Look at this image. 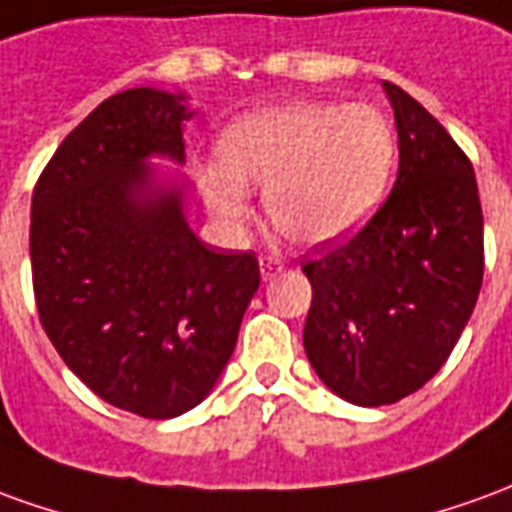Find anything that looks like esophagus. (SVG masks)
Returning <instances> with one entry per match:
<instances>
[{"mask_svg":"<svg viewBox=\"0 0 512 512\" xmlns=\"http://www.w3.org/2000/svg\"><path fill=\"white\" fill-rule=\"evenodd\" d=\"M284 270V262L281 259H275V256H262L259 259V273H262L264 281H270L273 275H278Z\"/></svg>","mask_w":512,"mask_h":512,"instance_id":"obj_1","label":"esophagus"}]
</instances>
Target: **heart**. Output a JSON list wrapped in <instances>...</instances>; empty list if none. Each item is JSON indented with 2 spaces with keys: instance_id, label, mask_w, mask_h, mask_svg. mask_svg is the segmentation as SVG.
I'll return each instance as SVG.
<instances>
[{
  "instance_id": "heart-1",
  "label": "heart",
  "mask_w": 512,
  "mask_h": 512,
  "mask_svg": "<svg viewBox=\"0 0 512 512\" xmlns=\"http://www.w3.org/2000/svg\"><path fill=\"white\" fill-rule=\"evenodd\" d=\"M394 165L397 134L378 107L289 101L226 126L217 159L195 165V184L209 215L231 231L253 217L250 187H262L284 237L331 245L375 215Z\"/></svg>"
}]
</instances>
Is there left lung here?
<instances>
[{"label":"left lung","mask_w":512,"mask_h":512,"mask_svg":"<svg viewBox=\"0 0 512 512\" xmlns=\"http://www.w3.org/2000/svg\"><path fill=\"white\" fill-rule=\"evenodd\" d=\"M400 170L344 245L303 264V347L342 400L378 408L419 391L458 344L482 286V209L469 157L391 82Z\"/></svg>","instance_id":"8db88e82"}]
</instances>
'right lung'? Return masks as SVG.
Masks as SVG:
<instances>
[{
    "instance_id": "right-lung-1",
    "label": "right lung",
    "mask_w": 512,
    "mask_h": 512,
    "mask_svg": "<svg viewBox=\"0 0 512 512\" xmlns=\"http://www.w3.org/2000/svg\"><path fill=\"white\" fill-rule=\"evenodd\" d=\"M184 93L132 88L101 101L32 192L30 259L41 325L101 400L173 419L215 389L259 289L250 250H215L184 215Z\"/></svg>"
}]
</instances>
